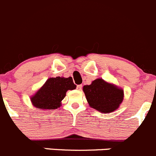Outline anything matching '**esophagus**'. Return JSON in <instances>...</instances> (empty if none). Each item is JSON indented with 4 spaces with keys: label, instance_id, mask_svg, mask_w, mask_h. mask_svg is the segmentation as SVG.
Here are the masks:
<instances>
[{
    "label": "esophagus",
    "instance_id": "obj_1",
    "mask_svg": "<svg viewBox=\"0 0 156 156\" xmlns=\"http://www.w3.org/2000/svg\"><path fill=\"white\" fill-rule=\"evenodd\" d=\"M77 89L79 90V91H81V90L82 89V85H77Z\"/></svg>",
    "mask_w": 156,
    "mask_h": 156
}]
</instances>
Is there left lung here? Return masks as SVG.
<instances>
[{
    "label": "left lung",
    "mask_w": 156,
    "mask_h": 156,
    "mask_svg": "<svg viewBox=\"0 0 156 156\" xmlns=\"http://www.w3.org/2000/svg\"><path fill=\"white\" fill-rule=\"evenodd\" d=\"M83 91L90 107L103 113L112 112L119 107L124 98V91L113 84L98 78L91 85L83 87Z\"/></svg>",
    "instance_id": "obj_1"
}]
</instances>
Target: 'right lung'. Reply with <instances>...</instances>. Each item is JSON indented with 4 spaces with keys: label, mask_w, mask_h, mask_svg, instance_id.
Returning a JSON list of instances; mask_svg holds the SVG:
<instances>
[{
    "label": "right lung",
    "mask_w": 156,
    "mask_h": 156,
    "mask_svg": "<svg viewBox=\"0 0 156 156\" xmlns=\"http://www.w3.org/2000/svg\"><path fill=\"white\" fill-rule=\"evenodd\" d=\"M76 88L71 77L50 78L43 86L30 98L32 104L41 110L56 109L62 105V101L68 90Z\"/></svg>",
    "instance_id": "add662e5"
}]
</instances>
